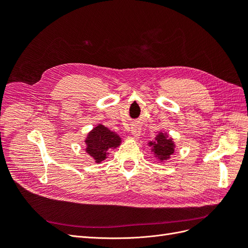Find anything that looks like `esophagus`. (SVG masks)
<instances>
[{
	"label": "esophagus",
	"instance_id": "1",
	"mask_svg": "<svg viewBox=\"0 0 248 248\" xmlns=\"http://www.w3.org/2000/svg\"><path fill=\"white\" fill-rule=\"evenodd\" d=\"M140 126L139 125V124H133L132 125V127H131V133H132V136H134V137H140Z\"/></svg>",
	"mask_w": 248,
	"mask_h": 248
}]
</instances>
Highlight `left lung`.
Masks as SVG:
<instances>
[{
	"mask_svg": "<svg viewBox=\"0 0 248 248\" xmlns=\"http://www.w3.org/2000/svg\"><path fill=\"white\" fill-rule=\"evenodd\" d=\"M151 145L154 146V152L156 155L159 157L160 160L169 158L170 155L174 153V144L170 139H167L160 133L158 137L156 138V142H151Z\"/></svg>",
	"mask_w": 248,
	"mask_h": 248,
	"instance_id": "8db88e82",
	"label": "left lung"
}]
</instances>
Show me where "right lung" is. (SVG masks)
Returning <instances> with one entry per match:
<instances>
[{
    "instance_id": "obj_1",
    "label": "right lung",
    "mask_w": 248,
    "mask_h": 248,
    "mask_svg": "<svg viewBox=\"0 0 248 248\" xmlns=\"http://www.w3.org/2000/svg\"><path fill=\"white\" fill-rule=\"evenodd\" d=\"M120 138L107 127L98 125L89 133L86 140L87 153L91 155L96 162H101L107 158V150L120 145Z\"/></svg>"
}]
</instances>
